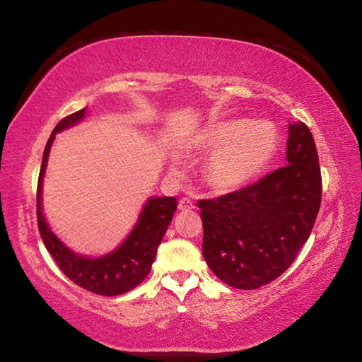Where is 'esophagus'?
I'll return each instance as SVG.
<instances>
[{
	"mask_svg": "<svg viewBox=\"0 0 362 362\" xmlns=\"http://www.w3.org/2000/svg\"><path fill=\"white\" fill-rule=\"evenodd\" d=\"M179 209L180 211H192V209H194V203L189 198H182L179 201Z\"/></svg>",
	"mask_w": 362,
	"mask_h": 362,
	"instance_id": "obj_1",
	"label": "esophagus"
}]
</instances>
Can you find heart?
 <instances>
[{
  "mask_svg": "<svg viewBox=\"0 0 362 362\" xmlns=\"http://www.w3.org/2000/svg\"><path fill=\"white\" fill-rule=\"evenodd\" d=\"M192 148L212 155L204 170L207 185L230 193L249 185L268 166L278 148V132L268 121L222 119L201 127ZM170 168L182 169L175 156L170 158Z\"/></svg>",
  "mask_w": 362,
  "mask_h": 362,
  "instance_id": "heart-1",
  "label": "heart"
}]
</instances>
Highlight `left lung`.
<instances>
[{
	"instance_id": "obj_1",
	"label": "left lung",
	"mask_w": 362,
	"mask_h": 362,
	"mask_svg": "<svg viewBox=\"0 0 362 362\" xmlns=\"http://www.w3.org/2000/svg\"><path fill=\"white\" fill-rule=\"evenodd\" d=\"M287 166L235 193L198 203L203 257L236 289H259L281 276L310 238L321 206V170L313 136L291 122Z\"/></svg>"
}]
</instances>
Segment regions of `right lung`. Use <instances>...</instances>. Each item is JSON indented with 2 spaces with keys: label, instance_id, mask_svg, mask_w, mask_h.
Wrapping results in <instances>:
<instances>
[{
  "label": "right lung",
  "instance_id": "1",
  "mask_svg": "<svg viewBox=\"0 0 362 362\" xmlns=\"http://www.w3.org/2000/svg\"><path fill=\"white\" fill-rule=\"evenodd\" d=\"M86 115H88V107L66 116L54 127L47 140L40 169L36 216H38L41 240L66 276L86 291L113 297L132 291L150 273L158 246L161 244L164 233L174 217L177 199L174 196H151L146 199L131 233L112 252L89 257L78 254L65 246L51 230L42 214V183H45L49 153H51L56 134L76 126L79 121L84 119Z\"/></svg>",
  "mask_w": 362,
  "mask_h": 362
}]
</instances>
